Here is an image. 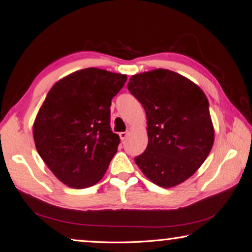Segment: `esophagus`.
Segmentation results:
<instances>
[{"instance_id":"34e87169","label":"esophagus","mask_w":252,"mask_h":252,"mask_svg":"<svg viewBox=\"0 0 252 252\" xmlns=\"http://www.w3.org/2000/svg\"><path fill=\"white\" fill-rule=\"evenodd\" d=\"M119 136H120V139L122 141H125L126 139V136H127V132H120L119 133Z\"/></svg>"}]
</instances>
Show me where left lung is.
<instances>
[{
  "label": "left lung",
  "instance_id": "obj_1",
  "mask_svg": "<svg viewBox=\"0 0 252 252\" xmlns=\"http://www.w3.org/2000/svg\"><path fill=\"white\" fill-rule=\"evenodd\" d=\"M127 90L144 107L149 144L135 164L155 185L171 188L200 168L214 143L209 100L201 88L165 68L135 74Z\"/></svg>",
  "mask_w": 252,
  "mask_h": 252
}]
</instances>
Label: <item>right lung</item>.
<instances>
[{
  "instance_id": "right-lung-1",
  "label": "right lung",
  "mask_w": 252,
  "mask_h": 252,
  "mask_svg": "<svg viewBox=\"0 0 252 252\" xmlns=\"http://www.w3.org/2000/svg\"><path fill=\"white\" fill-rule=\"evenodd\" d=\"M126 75L88 67L58 81L33 122L37 152L57 178L74 189L96 185L120 143L110 106Z\"/></svg>"
}]
</instances>
